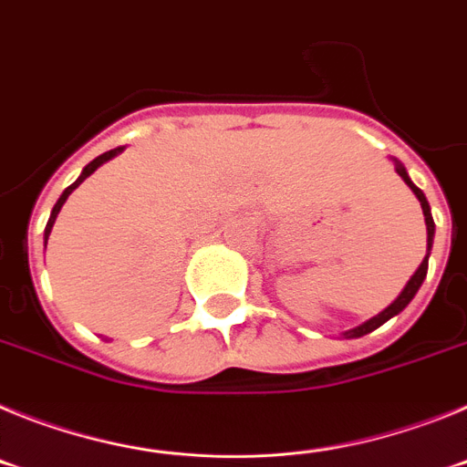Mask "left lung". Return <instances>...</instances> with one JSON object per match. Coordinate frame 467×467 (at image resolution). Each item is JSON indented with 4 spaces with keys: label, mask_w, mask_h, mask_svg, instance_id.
<instances>
[{
    "label": "left lung",
    "mask_w": 467,
    "mask_h": 467,
    "mask_svg": "<svg viewBox=\"0 0 467 467\" xmlns=\"http://www.w3.org/2000/svg\"><path fill=\"white\" fill-rule=\"evenodd\" d=\"M395 171H398V175L402 177L404 182H407V187H410L411 192L416 193V198H419V201H420V208H423V217H426V229H428V250H431L432 236H435V222H432L431 205H428V201H426V196H423V192H420V189L416 187L414 182H411L410 175H407V171H404V166H402V163H400V161H395ZM426 274H428V254H426V259L420 262L419 269H416V274L410 278V283L404 285V290L400 292L398 299H395L393 304H390V306H388V308H383V311L379 313V316L369 317L367 323H362L360 327L346 332V337H362V334L374 332V329L381 327V325L386 323V320H390V317H393V316H398V313L402 311V308L407 306V304H410L411 299H414V295H416V292H419V287H420V283H423V278H426Z\"/></svg>",
    "instance_id": "1"
}]
</instances>
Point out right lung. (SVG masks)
Listing matches in <instances>:
<instances>
[{
	"instance_id": "obj_1",
	"label": "right lung",
	"mask_w": 467,
	"mask_h": 467,
	"mask_svg": "<svg viewBox=\"0 0 467 467\" xmlns=\"http://www.w3.org/2000/svg\"><path fill=\"white\" fill-rule=\"evenodd\" d=\"M119 151H121V147H117V150H109V151H105V154H100V156H98V159H93V161H90L88 166H86V168H84V172H81V175H79V180H77V182H74V184H69V187H67V189H65V192H63V196L57 198V203H56V205H53V213H51V217H48V224H47V231H44V238H47V241H48V234H51V229H53V222H56L57 213H60V208H63V203H65V201H67V196H69V193H72V192H74V189L79 187V184H81V182H84L86 177H88V175H90V172H93V171H95V168H98V166H102V163H105V161H109V159H111V156H117V154H119Z\"/></svg>"
}]
</instances>
